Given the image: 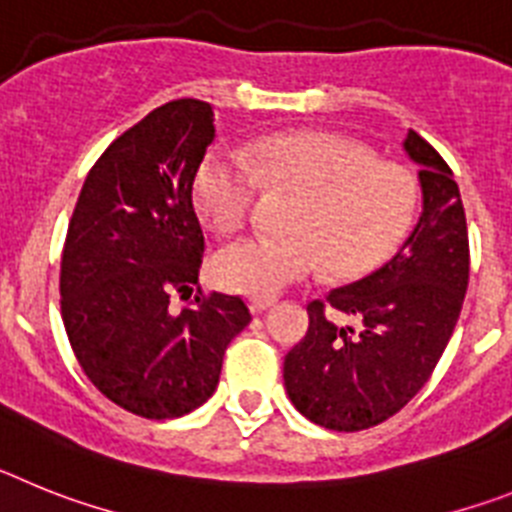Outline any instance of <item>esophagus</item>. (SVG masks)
Listing matches in <instances>:
<instances>
[{
    "mask_svg": "<svg viewBox=\"0 0 512 512\" xmlns=\"http://www.w3.org/2000/svg\"><path fill=\"white\" fill-rule=\"evenodd\" d=\"M273 304H275L273 296H265V299H257L255 296V299L250 301V309H252V314H262V311H268Z\"/></svg>",
    "mask_w": 512,
    "mask_h": 512,
    "instance_id": "obj_1",
    "label": "esophagus"
}]
</instances>
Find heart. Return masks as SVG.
<instances>
[{"label":"heart","instance_id":"heart-1","mask_svg":"<svg viewBox=\"0 0 512 512\" xmlns=\"http://www.w3.org/2000/svg\"><path fill=\"white\" fill-rule=\"evenodd\" d=\"M262 185L304 201L288 237L242 239L216 255L213 278L226 291L275 296L324 268L340 281L373 273L415 221L420 185L404 164L376 159L342 133H278L252 146L250 162L229 149L208 151L193 177V201L219 234H237L255 213Z\"/></svg>","mask_w":512,"mask_h":512}]
</instances>
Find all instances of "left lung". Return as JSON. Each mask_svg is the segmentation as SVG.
I'll list each match as a JSON object with an SVG mask.
<instances>
[{"mask_svg": "<svg viewBox=\"0 0 512 512\" xmlns=\"http://www.w3.org/2000/svg\"><path fill=\"white\" fill-rule=\"evenodd\" d=\"M420 164L422 213L384 268L311 301L309 330L286 355L293 407L327 430L355 433L397 415L430 379L469 286V234L459 185L428 141L407 133ZM332 313L356 319L337 325Z\"/></svg>", "mask_w": 512, "mask_h": 512, "instance_id": "obj_1", "label": "left lung"}]
</instances>
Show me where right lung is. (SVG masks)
<instances>
[{
	"label": "right lung",
	"mask_w": 512,
	"mask_h": 512,
	"mask_svg": "<svg viewBox=\"0 0 512 512\" xmlns=\"http://www.w3.org/2000/svg\"><path fill=\"white\" fill-rule=\"evenodd\" d=\"M216 136L208 102L172 100L102 151L82 185L61 255V319L79 366L123 410L170 420L219 384L226 345L250 324L239 296L190 299L203 229L193 177Z\"/></svg>",
	"instance_id": "right-lung-1"
}]
</instances>
